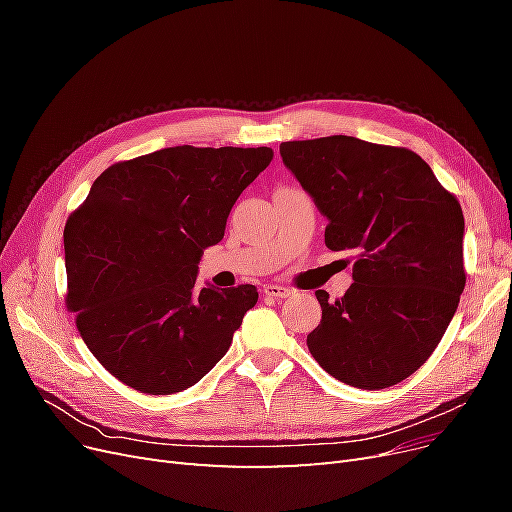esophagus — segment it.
Segmentation results:
<instances>
[{"label": "esophagus", "mask_w": 512, "mask_h": 512, "mask_svg": "<svg viewBox=\"0 0 512 512\" xmlns=\"http://www.w3.org/2000/svg\"><path fill=\"white\" fill-rule=\"evenodd\" d=\"M262 292L267 294V297H275V299H286L292 294L290 288L286 286H280V284H267L265 288H262Z\"/></svg>", "instance_id": "obj_1"}]
</instances>
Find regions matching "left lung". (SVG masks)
Returning <instances> with one entry per match:
<instances>
[{"label": "left lung", "mask_w": 512, "mask_h": 512, "mask_svg": "<svg viewBox=\"0 0 512 512\" xmlns=\"http://www.w3.org/2000/svg\"><path fill=\"white\" fill-rule=\"evenodd\" d=\"M280 153L329 220V250L354 254L342 299L316 290L322 320L309 352L356 389L406 380L440 344L466 286L459 200L406 147L337 134L288 141Z\"/></svg>", "instance_id": "8db88e82"}]
</instances>
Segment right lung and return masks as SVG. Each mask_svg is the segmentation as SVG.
<instances>
[{"mask_svg": "<svg viewBox=\"0 0 512 512\" xmlns=\"http://www.w3.org/2000/svg\"><path fill=\"white\" fill-rule=\"evenodd\" d=\"M273 160L269 147H168L108 166L64 230L76 329L134 391L173 395L232 344L256 286L198 288L232 205Z\"/></svg>", "mask_w": 512, "mask_h": 512, "instance_id": "right-lung-1", "label": "right lung"}]
</instances>
